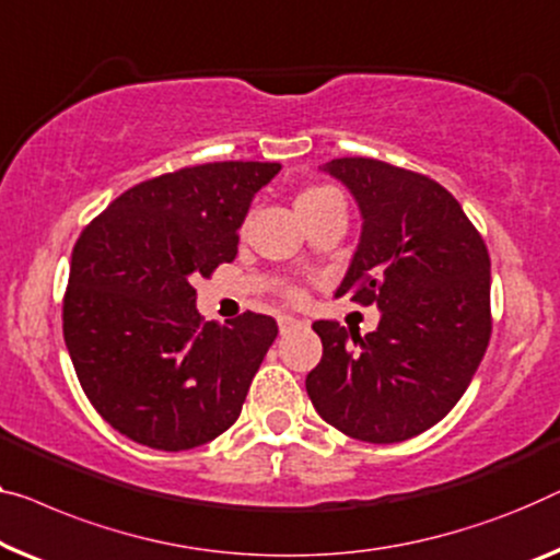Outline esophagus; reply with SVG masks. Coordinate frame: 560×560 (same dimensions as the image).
Here are the masks:
<instances>
[{
	"mask_svg": "<svg viewBox=\"0 0 560 560\" xmlns=\"http://www.w3.org/2000/svg\"><path fill=\"white\" fill-rule=\"evenodd\" d=\"M299 327H304V322L296 319V316H291V314H281V316H279V329H281V334H287V331H291V329H299Z\"/></svg>",
	"mask_w": 560,
	"mask_h": 560,
	"instance_id": "34e87169",
	"label": "esophagus"
}]
</instances>
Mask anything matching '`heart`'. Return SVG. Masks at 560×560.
Listing matches in <instances>:
<instances>
[{
	"label": "heart",
	"instance_id": "b5f03b06",
	"mask_svg": "<svg viewBox=\"0 0 560 560\" xmlns=\"http://www.w3.org/2000/svg\"><path fill=\"white\" fill-rule=\"evenodd\" d=\"M337 194V190L329 188V186H314V188H306L302 194L296 196V211H304V208H314L316 203H322L324 198ZM291 296H299V289H289Z\"/></svg>",
	"mask_w": 560,
	"mask_h": 560
}]
</instances>
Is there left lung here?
<instances>
[{
    "label": "left lung",
    "instance_id": "8db88e82",
    "mask_svg": "<svg viewBox=\"0 0 560 560\" xmlns=\"http://www.w3.org/2000/svg\"><path fill=\"white\" fill-rule=\"evenodd\" d=\"M324 171L352 190L362 238L337 296L382 308L360 337L314 322L322 362L306 392L324 422L374 445L430 430L465 395L486 354L490 256L455 196L428 175L374 158H334Z\"/></svg>",
    "mask_w": 560,
    "mask_h": 560
}]
</instances>
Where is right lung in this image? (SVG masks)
<instances>
[{"label": "right lung", "instance_id": "obj_1", "mask_svg": "<svg viewBox=\"0 0 560 560\" xmlns=\"http://www.w3.org/2000/svg\"><path fill=\"white\" fill-rule=\"evenodd\" d=\"M279 171L226 161L163 173L82 229L62 334L88 399L120 435L178 453L238 420L279 327L256 312L203 322L194 279L236 258L252 198Z\"/></svg>", "mask_w": 560, "mask_h": 560}]
</instances>
